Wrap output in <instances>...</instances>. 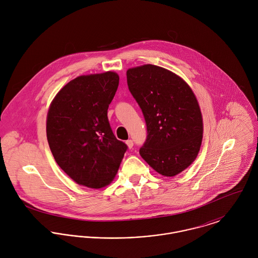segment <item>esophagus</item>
<instances>
[{
  "label": "esophagus",
  "instance_id": "esophagus-1",
  "mask_svg": "<svg viewBox=\"0 0 258 258\" xmlns=\"http://www.w3.org/2000/svg\"><path fill=\"white\" fill-rule=\"evenodd\" d=\"M126 145L128 146L129 149H132V148H133V145H134V143H133V141H132V140H127V141H126Z\"/></svg>",
  "mask_w": 258,
  "mask_h": 258
}]
</instances>
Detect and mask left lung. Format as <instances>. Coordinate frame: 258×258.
Returning <instances> with one entry per match:
<instances>
[{
	"label": "left lung",
	"instance_id": "left-lung-1",
	"mask_svg": "<svg viewBox=\"0 0 258 258\" xmlns=\"http://www.w3.org/2000/svg\"><path fill=\"white\" fill-rule=\"evenodd\" d=\"M126 75L147 126L141 157L165 177L180 174L195 161L203 140L196 95L183 78L157 66L129 69Z\"/></svg>",
	"mask_w": 258,
	"mask_h": 258
}]
</instances>
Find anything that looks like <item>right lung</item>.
<instances>
[{
  "label": "right lung",
  "mask_w": 258,
  "mask_h": 258,
  "mask_svg": "<svg viewBox=\"0 0 258 258\" xmlns=\"http://www.w3.org/2000/svg\"><path fill=\"white\" fill-rule=\"evenodd\" d=\"M116 73L81 75L53 98L46 137L57 165L75 183L100 188L115 178L127 145L116 139L107 117L116 93Z\"/></svg>",
  "instance_id": "add662e5"
}]
</instances>
